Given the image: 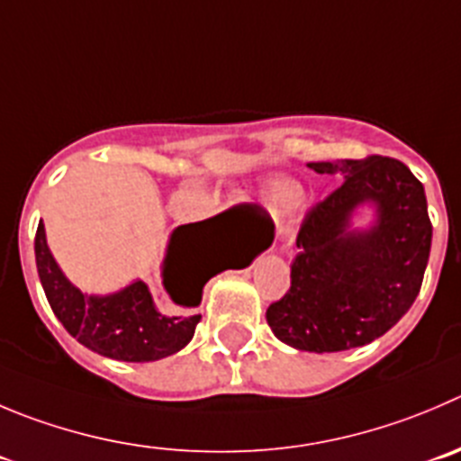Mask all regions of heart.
I'll return each instance as SVG.
<instances>
[{"mask_svg":"<svg viewBox=\"0 0 461 461\" xmlns=\"http://www.w3.org/2000/svg\"><path fill=\"white\" fill-rule=\"evenodd\" d=\"M269 201L274 208L278 210H289L301 201V187L299 183L287 181V178H280L269 185Z\"/></svg>","mask_w":461,"mask_h":461,"instance_id":"1","label":"heart"}]
</instances>
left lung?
Instances as JSON below:
<instances>
[{
  "mask_svg": "<svg viewBox=\"0 0 461 461\" xmlns=\"http://www.w3.org/2000/svg\"><path fill=\"white\" fill-rule=\"evenodd\" d=\"M341 185L301 223L292 287L267 308L280 341L310 353L357 348L383 337L411 308L430 258L432 223L419 178L396 158L308 162ZM375 205L369 229L354 210Z\"/></svg>",
  "mask_w": 461,
  "mask_h": 461,
  "instance_id": "left-lung-1",
  "label": "left lung"
}]
</instances>
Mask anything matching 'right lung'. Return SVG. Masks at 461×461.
Returning <instances> with one entry per match:
<instances>
[{"mask_svg": "<svg viewBox=\"0 0 461 461\" xmlns=\"http://www.w3.org/2000/svg\"><path fill=\"white\" fill-rule=\"evenodd\" d=\"M238 208L178 226L162 260L167 301L158 303L142 280L106 296L74 287L47 247L45 223H38L36 267L42 289L65 330L86 348L122 362H156L178 353L194 337L203 285L226 269H244L262 251H251L258 221Z\"/></svg>", "mask_w": 461, "mask_h": 461, "instance_id": "add662e5", "label": "right lung"}]
</instances>
